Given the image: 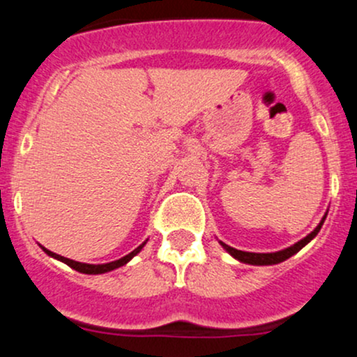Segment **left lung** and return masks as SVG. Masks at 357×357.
Wrapping results in <instances>:
<instances>
[{"mask_svg":"<svg viewBox=\"0 0 357 357\" xmlns=\"http://www.w3.org/2000/svg\"><path fill=\"white\" fill-rule=\"evenodd\" d=\"M327 213L326 215L322 216L321 223L317 225V227L314 228V231H310L309 235L305 236V238L298 240L297 243H294L292 247L289 248H284V250H278V252H272V253H253V252H241V250H236L230 247V245L223 243V241H220V245L223 247L225 250H227L228 253L233 258H236V260L241 261V264H248V265H275V264H280V261L287 260V258H290L292 255H296V253L298 252V250H302L305 247L307 243H309L310 240L315 238V235H317L319 230L322 228L324 225V220H326Z\"/></svg>","mask_w":357,"mask_h":357,"instance_id":"obj_1","label":"left lung"}]
</instances>
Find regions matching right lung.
Returning a JSON list of instances; mask_svg holds the SVG:
<instances>
[{"label": "right lung", "mask_w": 357, "mask_h": 357, "mask_svg": "<svg viewBox=\"0 0 357 357\" xmlns=\"http://www.w3.org/2000/svg\"><path fill=\"white\" fill-rule=\"evenodd\" d=\"M146 243H147V240L144 241V243L139 245V247H137L136 250H132V252H130L129 255H126V257L119 258V260L109 261V264H99V265H93V264H82V261H75V260H70V258H65V257H61V255H56V253L50 252V250H47L45 247H42V245H40V247H42V250H43L45 253H47L48 257L56 258V260L63 261V264H67L68 267L73 268V270H77V272H80V273H87V275H99V273H107V272H112V270H116V268H119V267H124L126 264H129V261L132 260V258L136 257L137 253L141 252L142 248H144V245H146Z\"/></svg>", "instance_id": "1"}]
</instances>
